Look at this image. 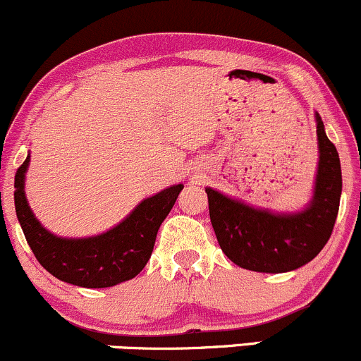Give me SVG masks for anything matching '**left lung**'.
<instances>
[{"label":"left lung","instance_id":"obj_1","mask_svg":"<svg viewBox=\"0 0 361 361\" xmlns=\"http://www.w3.org/2000/svg\"><path fill=\"white\" fill-rule=\"evenodd\" d=\"M319 161L312 199L295 212L253 207L247 202L205 188L209 214L219 247L231 262L255 272H290L319 255L331 238L341 199L338 150L315 113Z\"/></svg>","mask_w":361,"mask_h":361}]
</instances>
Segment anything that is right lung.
<instances>
[{"label": "right lung", "mask_w": 361, "mask_h": 361, "mask_svg": "<svg viewBox=\"0 0 361 361\" xmlns=\"http://www.w3.org/2000/svg\"><path fill=\"white\" fill-rule=\"evenodd\" d=\"M30 152L15 174V212L35 259L49 274L80 288H109L133 279L152 255L157 231L183 183L147 197L121 223L85 238H65L41 224L25 195Z\"/></svg>", "instance_id": "add662e5"}]
</instances>
